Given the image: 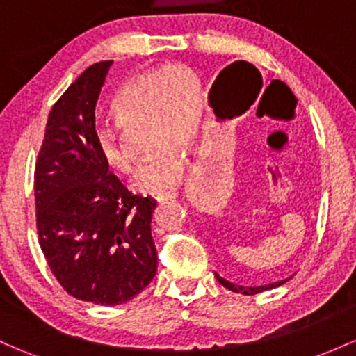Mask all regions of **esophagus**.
Wrapping results in <instances>:
<instances>
[{
	"instance_id": "1",
	"label": "esophagus",
	"mask_w": 356,
	"mask_h": 356,
	"mask_svg": "<svg viewBox=\"0 0 356 356\" xmlns=\"http://www.w3.org/2000/svg\"><path fill=\"white\" fill-rule=\"evenodd\" d=\"M177 196H179V194L175 193V191H168V193L156 194V196H153V197H155V201H159V203H165V201L175 200V197H177Z\"/></svg>"
}]
</instances>
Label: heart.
Instances as JSON below:
<instances>
[{"mask_svg": "<svg viewBox=\"0 0 356 356\" xmlns=\"http://www.w3.org/2000/svg\"><path fill=\"white\" fill-rule=\"evenodd\" d=\"M115 119L124 128L148 124L149 159L134 177V189L156 194L177 188L184 177L186 156L200 138L204 114V90L188 66L174 65L131 78L112 99ZM95 148L111 170L129 174L134 159L115 126L95 129Z\"/></svg>", "mask_w": 356, "mask_h": 356, "instance_id": "heart-1", "label": "heart"}]
</instances>
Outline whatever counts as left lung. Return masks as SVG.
<instances>
[{
    "label": "left lung",
    "mask_w": 356,
    "mask_h": 356,
    "mask_svg": "<svg viewBox=\"0 0 356 356\" xmlns=\"http://www.w3.org/2000/svg\"><path fill=\"white\" fill-rule=\"evenodd\" d=\"M215 276H216V280H218V282H220V285H223L225 288H228V290L235 291V293H242V295H256V293H261V291H264V290H271V288H276V286L283 285V283L290 280V278H286V280H282V282L269 283V285H263V286H241V285H235V283L227 282L225 278H222V276L216 275V273H215Z\"/></svg>",
    "instance_id": "8db88e82"
}]
</instances>
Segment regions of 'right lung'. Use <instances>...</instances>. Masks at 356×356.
Instances as JSON below:
<instances>
[{"label":"right lung","instance_id":"right-lung-1","mask_svg":"<svg viewBox=\"0 0 356 356\" xmlns=\"http://www.w3.org/2000/svg\"><path fill=\"white\" fill-rule=\"evenodd\" d=\"M112 61L87 68L52 106L35 163L39 244L71 297L119 305L156 275V201L121 184L95 148V106Z\"/></svg>","mask_w":356,"mask_h":356}]
</instances>
